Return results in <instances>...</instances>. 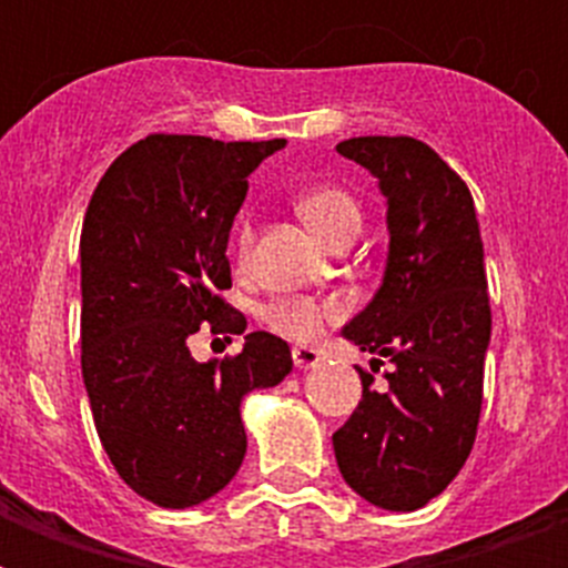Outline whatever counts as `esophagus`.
I'll list each match as a JSON object with an SVG mask.
<instances>
[{"label":"esophagus","mask_w":568,"mask_h":568,"mask_svg":"<svg viewBox=\"0 0 568 568\" xmlns=\"http://www.w3.org/2000/svg\"><path fill=\"white\" fill-rule=\"evenodd\" d=\"M292 359H294V365L301 368V372H306V368H315V365H321V354H318V351H315V347H306V345L294 347Z\"/></svg>","instance_id":"obj_1"}]
</instances>
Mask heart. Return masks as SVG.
Here are the masks:
<instances>
[{"label": "heart", "instance_id": "heart-1", "mask_svg": "<svg viewBox=\"0 0 568 568\" xmlns=\"http://www.w3.org/2000/svg\"><path fill=\"white\" fill-rule=\"evenodd\" d=\"M297 214L327 244H333L345 232H359V226H363L359 203L336 185L303 191L297 196ZM250 247H253V230H250V221H241L239 232H235V256H239L241 265L250 258ZM338 312L342 310L336 303H318L312 297H285V301L267 306L265 321L280 336L294 338V342H310V338L318 336L327 321L338 318Z\"/></svg>", "mask_w": 568, "mask_h": 568}]
</instances>
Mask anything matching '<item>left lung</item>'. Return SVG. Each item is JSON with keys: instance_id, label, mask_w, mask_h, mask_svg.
Returning a JSON list of instances; mask_svg holds the SVG:
<instances>
[{"instance_id": "obj_1", "label": "left lung", "mask_w": 568, "mask_h": 568, "mask_svg": "<svg viewBox=\"0 0 568 568\" xmlns=\"http://www.w3.org/2000/svg\"><path fill=\"white\" fill-rule=\"evenodd\" d=\"M386 196L388 256L372 303L342 336L383 359L388 388L359 368L363 400L333 433L347 486L374 507L418 510L466 466L484 404L493 312L484 241L466 182L415 138L336 146Z\"/></svg>"}]
</instances>
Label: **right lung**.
Wrapping results in <instances>:
<instances>
[{
  "instance_id": "obj_1",
  "label": "right lung",
  "mask_w": 568,
  "mask_h": 568,
  "mask_svg": "<svg viewBox=\"0 0 568 568\" xmlns=\"http://www.w3.org/2000/svg\"><path fill=\"white\" fill-rule=\"evenodd\" d=\"M274 141L150 135L114 159L84 212L82 377L111 466L141 498L185 510L230 484L247 454L241 400L292 372L265 329L239 356L196 363L189 336L244 333L223 301L230 230Z\"/></svg>"
}]
</instances>
